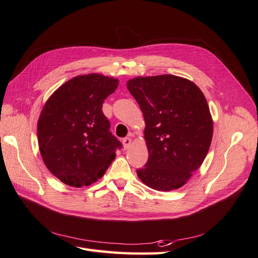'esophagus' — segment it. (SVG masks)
Instances as JSON below:
<instances>
[{
  "label": "esophagus",
  "instance_id": "1",
  "mask_svg": "<svg viewBox=\"0 0 258 258\" xmlns=\"http://www.w3.org/2000/svg\"><path fill=\"white\" fill-rule=\"evenodd\" d=\"M131 142H132L131 138H124V139L122 140L123 150H128V148H129V147H130V145H131Z\"/></svg>",
  "mask_w": 258,
  "mask_h": 258
}]
</instances>
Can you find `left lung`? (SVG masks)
I'll return each mask as SVG.
<instances>
[{"label":"left lung","mask_w":258,"mask_h":258,"mask_svg":"<svg viewBox=\"0 0 258 258\" xmlns=\"http://www.w3.org/2000/svg\"><path fill=\"white\" fill-rule=\"evenodd\" d=\"M127 88L145 121L148 159L137 170L139 178L155 190L178 189L200 168L212 142L205 95L194 82L171 74L138 76Z\"/></svg>","instance_id":"obj_1"}]
</instances>
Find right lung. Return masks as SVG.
<instances>
[{
	"label": "right lung",
	"mask_w": 258,
	"mask_h": 258,
	"mask_svg": "<svg viewBox=\"0 0 258 258\" xmlns=\"http://www.w3.org/2000/svg\"><path fill=\"white\" fill-rule=\"evenodd\" d=\"M118 83L98 73L75 76L44 104L37 120L38 148L46 168L62 183L89 186L115 159L121 144L108 131L102 104Z\"/></svg>",
	"instance_id": "right-lung-1"
}]
</instances>
